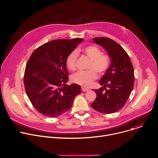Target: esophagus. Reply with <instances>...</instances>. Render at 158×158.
I'll list each match as a JSON object with an SVG mask.
<instances>
[{"label":"esophagus","instance_id":"esophagus-1","mask_svg":"<svg viewBox=\"0 0 158 158\" xmlns=\"http://www.w3.org/2000/svg\"><path fill=\"white\" fill-rule=\"evenodd\" d=\"M81 90H82V91H83V92H86V91H89V89H87L86 87H82Z\"/></svg>","mask_w":158,"mask_h":158}]
</instances>
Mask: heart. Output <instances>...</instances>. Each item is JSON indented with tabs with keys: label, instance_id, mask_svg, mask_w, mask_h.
<instances>
[{
	"label": "heart",
	"instance_id": "obj_1",
	"mask_svg": "<svg viewBox=\"0 0 158 158\" xmlns=\"http://www.w3.org/2000/svg\"><path fill=\"white\" fill-rule=\"evenodd\" d=\"M84 52L89 59H91L89 66V68L91 69L77 72L71 76V81L82 86L89 87L98 77L95 71L99 74L104 73L109 68L110 59L107 56L102 54L101 50L95 46L85 47L84 49ZM78 56V51L74 50L67 56L66 65L70 70L74 71L76 69Z\"/></svg>",
	"mask_w": 158,
	"mask_h": 158
}]
</instances>
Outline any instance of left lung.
Listing matches in <instances>:
<instances>
[{
  "label": "left lung",
  "mask_w": 158,
  "mask_h": 158,
  "mask_svg": "<svg viewBox=\"0 0 158 158\" xmlns=\"http://www.w3.org/2000/svg\"><path fill=\"white\" fill-rule=\"evenodd\" d=\"M93 42L107 51L110 64L99 80L102 87L93 90L97 97L91 106L102 113H114L124 106L131 93L134 82L133 66L128 54L114 40L94 37Z\"/></svg>",
  "instance_id": "left-lung-1"
}]
</instances>
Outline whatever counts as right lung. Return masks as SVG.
Segmentation results:
<instances>
[{
	"mask_svg": "<svg viewBox=\"0 0 158 158\" xmlns=\"http://www.w3.org/2000/svg\"><path fill=\"white\" fill-rule=\"evenodd\" d=\"M83 39L51 40L37 48L26 67L24 86L33 106L42 114L55 118L69 110L81 94L77 84L67 85L68 55Z\"/></svg>",
	"mask_w": 158,
	"mask_h": 158,
	"instance_id": "1",
	"label": "right lung"
}]
</instances>
